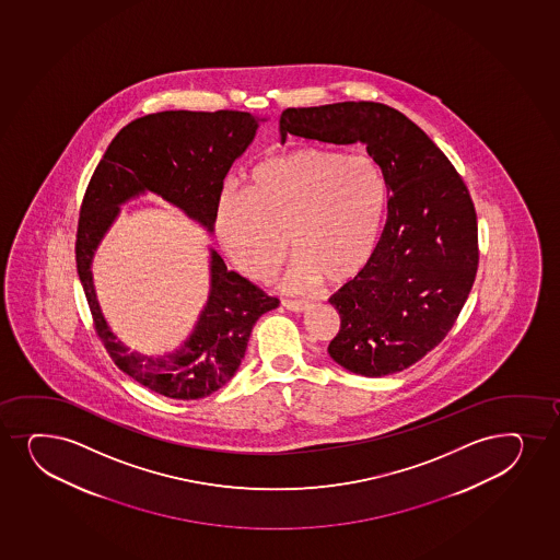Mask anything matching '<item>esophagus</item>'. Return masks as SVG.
Here are the masks:
<instances>
[{"instance_id": "34e87169", "label": "esophagus", "mask_w": 560, "mask_h": 560, "mask_svg": "<svg viewBox=\"0 0 560 560\" xmlns=\"http://www.w3.org/2000/svg\"><path fill=\"white\" fill-rule=\"evenodd\" d=\"M283 308L291 310V312H304L310 308L308 301H282Z\"/></svg>"}]
</instances>
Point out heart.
Returning <instances> with one entry per match:
<instances>
[{"label": "heart", "instance_id": "b5f03b06", "mask_svg": "<svg viewBox=\"0 0 560 560\" xmlns=\"http://www.w3.org/2000/svg\"><path fill=\"white\" fill-rule=\"evenodd\" d=\"M388 185L368 154L299 148L259 162L243 192L228 188L217 206L220 246L243 277L269 280L295 254L283 278L303 290L323 278L343 283L357 277L380 243Z\"/></svg>", "mask_w": 560, "mask_h": 560}]
</instances>
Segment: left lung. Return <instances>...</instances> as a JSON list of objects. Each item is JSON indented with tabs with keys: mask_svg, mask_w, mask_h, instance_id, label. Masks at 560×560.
Listing matches in <instances>:
<instances>
[{
	"mask_svg": "<svg viewBox=\"0 0 560 560\" xmlns=\"http://www.w3.org/2000/svg\"><path fill=\"white\" fill-rule=\"evenodd\" d=\"M288 135L364 143L388 185L372 259L328 299L340 314L328 354L364 377L412 366L448 335L475 283L478 224L469 190L424 130L386 104L283 109L282 142Z\"/></svg>",
	"mask_w": 560,
	"mask_h": 560,
	"instance_id": "obj_1",
	"label": "left lung"
}]
</instances>
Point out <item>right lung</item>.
Listing matches in <instances>:
<instances>
[{
	"mask_svg": "<svg viewBox=\"0 0 560 560\" xmlns=\"http://www.w3.org/2000/svg\"><path fill=\"white\" fill-rule=\"evenodd\" d=\"M259 117L248 112L170 109L129 122L112 140L85 190L77 233L78 277L95 330L116 366L154 393L200 399L232 380L257 319L278 306L214 250L209 259L211 290L192 335L162 357L130 351L109 330L98 306L91 261L119 214V206L151 192L179 207L212 232L224 177L250 145Z\"/></svg>",
	"mask_w": 560,
	"mask_h": 560,
	"instance_id": "1",
	"label": "right lung"
}]
</instances>
